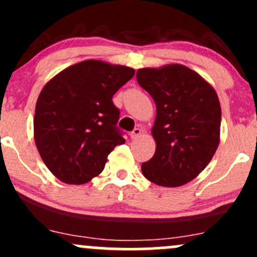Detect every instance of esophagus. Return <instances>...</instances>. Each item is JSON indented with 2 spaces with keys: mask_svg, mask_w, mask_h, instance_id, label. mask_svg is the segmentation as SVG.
Returning <instances> with one entry per match:
<instances>
[{
  "mask_svg": "<svg viewBox=\"0 0 257 257\" xmlns=\"http://www.w3.org/2000/svg\"><path fill=\"white\" fill-rule=\"evenodd\" d=\"M142 132H143V131H142V129H140V128H136V129H134V131L131 133V138H132V139H136V138H138V137L140 136V134H142Z\"/></svg>",
  "mask_w": 257,
  "mask_h": 257,
  "instance_id": "1",
  "label": "esophagus"
}]
</instances>
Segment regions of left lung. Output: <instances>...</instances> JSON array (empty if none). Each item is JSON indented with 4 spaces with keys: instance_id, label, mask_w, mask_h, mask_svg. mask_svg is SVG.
<instances>
[{
    "instance_id": "obj_1",
    "label": "left lung",
    "mask_w": 257,
    "mask_h": 257,
    "mask_svg": "<svg viewBox=\"0 0 257 257\" xmlns=\"http://www.w3.org/2000/svg\"><path fill=\"white\" fill-rule=\"evenodd\" d=\"M137 80L156 104L151 129L156 150L143 163V175L163 187L186 185L203 171L219 145L218 94L201 75L181 64L139 69Z\"/></svg>"
}]
</instances>
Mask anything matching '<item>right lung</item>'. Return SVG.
<instances>
[{"instance_id":"add662e5","label":"right lung","mask_w":257,"mask_h":257,"mask_svg":"<svg viewBox=\"0 0 257 257\" xmlns=\"http://www.w3.org/2000/svg\"><path fill=\"white\" fill-rule=\"evenodd\" d=\"M134 74L124 65L85 60L45 83L36 104L34 142L56 178L88 182L103 171L110 151L125 143L112 97Z\"/></svg>"}]
</instances>
